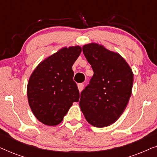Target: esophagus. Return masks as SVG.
Here are the masks:
<instances>
[{
	"mask_svg": "<svg viewBox=\"0 0 157 157\" xmlns=\"http://www.w3.org/2000/svg\"><path fill=\"white\" fill-rule=\"evenodd\" d=\"M83 86H84V85H83V83H78V89L79 90V91H82V89H83Z\"/></svg>",
	"mask_w": 157,
	"mask_h": 157,
	"instance_id": "obj_1",
	"label": "esophagus"
}]
</instances>
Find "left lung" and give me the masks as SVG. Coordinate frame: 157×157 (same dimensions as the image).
I'll return each instance as SVG.
<instances>
[{
    "label": "left lung",
    "mask_w": 157,
    "mask_h": 157,
    "mask_svg": "<svg viewBox=\"0 0 157 157\" xmlns=\"http://www.w3.org/2000/svg\"><path fill=\"white\" fill-rule=\"evenodd\" d=\"M94 71L88 86L81 92L79 106L86 121L96 127H106L119 119L132 95L134 75L119 53L96 43L83 46Z\"/></svg>",
    "instance_id": "1"
}]
</instances>
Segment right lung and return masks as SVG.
Instances as JSON below:
<instances>
[{
  "mask_svg": "<svg viewBox=\"0 0 157 157\" xmlns=\"http://www.w3.org/2000/svg\"><path fill=\"white\" fill-rule=\"evenodd\" d=\"M79 46L63 47L42 61L32 73L27 96L32 112L40 122L56 126L63 121L79 91L73 80L72 66L81 53Z\"/></svg>",
  "mask_w": 157,
  "mask_h": 157,
  "instance_id": "right-lung-1",
  "label": "right lung"
}]
</instances>
